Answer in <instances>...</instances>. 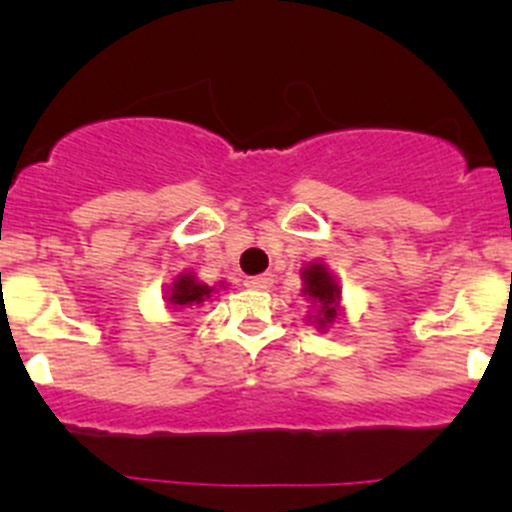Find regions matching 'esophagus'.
I'll return each instance as SVG.
<instances>
[{"instance_id":"esophagus-1","label":"esophagus","mask_w":512,"mask_h":512,"mask_svg":"<svg viewBox=\"0 0 512 512\" xmlns=\"http://www.w3.org/2000/svg\"><path fill=\"white\" fill-rule=\"evenodd\" d=\"M272 282H275V277L270 275V272H265V275H257V277H247L245 285L250 289H270Z\"/></svg>"}]
</instances>
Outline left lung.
<instances>
[{"label":"left lung","mask_w":512,"mask_h":512,"mask_svg":"<svg viewBox=\"0 0 512 512\" xmlns=\"http://www.w3.org/2000/svg\"><path fill=\"white\" fill-rule=\"evenodd\" d=\"M302 297H307L314 304V322L319 329H327L339 317V299L342 289L334 280L332 272L322 262H312L302 270Z\"/></svg>","instance_id":"8db88e82"}]
</instances>
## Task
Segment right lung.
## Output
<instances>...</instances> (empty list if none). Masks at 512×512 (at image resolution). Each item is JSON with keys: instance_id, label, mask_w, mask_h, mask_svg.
<instances>
[{"instance_id": "1", "label": "right lung", "mask_w": 512, "mask_h": 512, "mask_svg": "<svg viewBox=\"0 0 512 512\" xmlns=\"http://www.w3.org/2000/svg\"><path fill=\"white\" fill-rule=\"evenodd\" d=\"M215 294V287L203 285L193 272H180L173 285L165 289V302L178 312V309H193L208 302Z\"/></svg>"}]
</instances>
